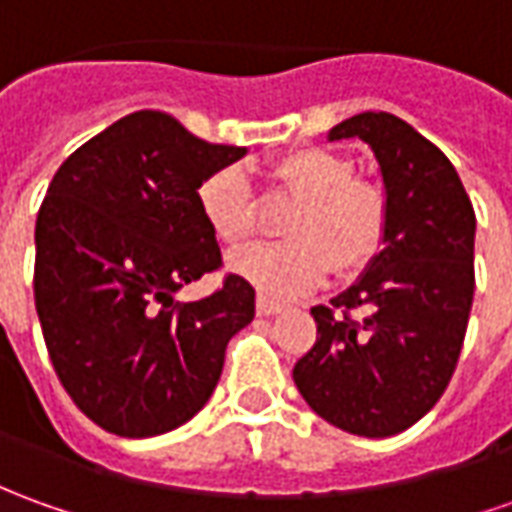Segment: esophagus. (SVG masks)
<instances>
[{"instance_id": "1", "label": "esophagus", "mask_w": 512, "mask_h": 512, "mask_svg": "<svg viewBox=\"0 0 512 512\" xmlns=\"http://www.w3.org/2000/svg\"><path fill=\"white\" fill-rule=\"evenodd\" d=\"M280 311H283V305H277V302L266 300V297H260V300H257V314L260 316H274V314H280Z\"/></svg>"}]
</instances>
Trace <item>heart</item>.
I'll return each instance as SVG.
<instances>
[{
	"instance_id": "obj_1",
	"label": "heart",
	"mask_w": 512,
	"mask_h": 512,
	"mask_svg": "<svg viewBox=\"0 0 512 512\" xmlns=\"http://www.w3.org/2000/svg\"><path fill=\"white\" fill-rule=\"evenodd\" d=\"M356 165L333 148H297L277 156L269 179L280 196L297 201L285 215L291 241L255 246L229 257V271L271 300L311 291L333 269L350 277L373 260L387 241V193L353 176ZM198 210L212 235L243 246L257 232V201L238 168H221L198 184Z\"/></svg>"
}]
</instances>
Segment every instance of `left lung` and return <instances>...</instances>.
<instances>
[{"label":"left lung","instance_id":"1","mask_svg":"<svg viewBox=\"0 0 512 512\" xmlns=\"http://www.w3.org/2000/svg\"><path fill=\"white\" fill-rule=\"evenodd\" d=\"M373 148L389 204L384 249L328 305L294 384L322 420L392 437L429 412L460 358L474 302L476 215L448 156L387 111L330 128Z\"/></svg>","mask_w":512,"mask_h":512}]
</instances>
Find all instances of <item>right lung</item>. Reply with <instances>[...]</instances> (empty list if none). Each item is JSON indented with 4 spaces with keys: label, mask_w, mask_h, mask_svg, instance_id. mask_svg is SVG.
Wrapping results in <instances>:
<instances>
[{
    "label": "right lung",
    "mask_w": 512,
    "mask_h": 512,
    "mask_svg": "<svg viewBox=\"0 0 512 512\" xmlns=\"http://www.w3.org/2000/svg\"><path fill=\"white\" fill-rule=\"evenodd\" d=\"M246 156L134 111L83 142L36 218V311L52 367L100 429L154 437L210 401L255 288L229 274L196 302L176 291L221 266L198 184Z\"/></svg>",
    "instance_id": "obj_1"
}]
</instances>
